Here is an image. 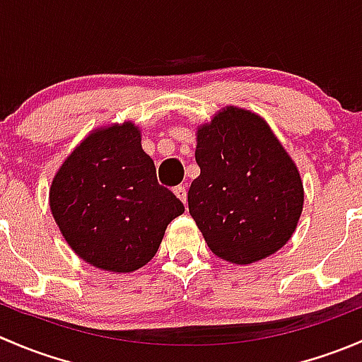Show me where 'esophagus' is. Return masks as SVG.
<instances>
[{
	"label": "esophagus",
	"mask_w": 362,
	"mask_h": 362,
	"mask_svg": "<svg viewBox=\"0 0 362 362\" xmlns=\"http://www.w3.org/2000/svg\"><path fill=\"white\" fill-rule=\"evenodd\" d=\"M173 192L177 194V198L180 199L182 203H187V187H185V185H177V187L173 189Z\"/></svg>",
	"instance_id": "esophagus-1"
}]
</instances>
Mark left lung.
I'll return each mask as SVG.
<instances>
[{
	"instance_id": "1",
	"label": "left lung",
	"mask_w": 362,
	"mask_h": 362,
	"mask_svg": "<svg viewBox=\"0 0 362 362\" xmlns=\"http://www.w3.org/2000/svg\"><path fill=\"white\" fill-rule=\"evenodd\" d=\"M189 214L217 257L250 264L282 249L303 210L298 168L255 113L226 108L198 129Z\"/></svg>"
}]
</instances>
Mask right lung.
I'll return each instance as SVG.
<instances>
[{"label": "right lung", "mask_w": 362, "mask_h": 362, "mask_svg": "<svg viewBox=\"0 0 362 362\" xmlns=\"http://www.w3.org/2000/svg\"><path fill=\"white\" fill-rule=\"evenodd\" d=\"M50 210L73 250L96 268L129 273L158 252L184 204L159 185L134 124L87 136L50 187Z\"/></svg>", "instance_id": "right-lung-1"}]
</instances>
